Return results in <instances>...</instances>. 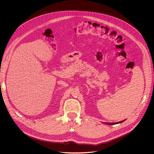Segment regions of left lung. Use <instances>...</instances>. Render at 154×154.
I'll return each instance as SVG.
<instances>
[{
    "mask_svg": "<svg viewBox=\"0 0 154 154\" xmlns=\"http://www.w3.org/2000/svg\"><path fill=\"white\" fill-rule=\"evenodd\" d=\"M125 120H123V121H120V122H116V123H105L107 125H116V124H119V123H121L122 122H123Z\"/></svg>",
    "mask_w": 154,
    "mask_h": 154,
    "instance_id": "obj_1",
    "label": "left lung"
}]
</instances>
